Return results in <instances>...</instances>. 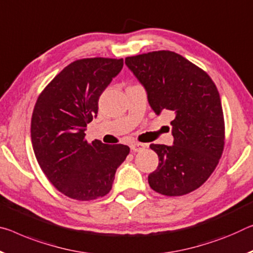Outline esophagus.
Here are the masks:
<instances>
[{
    "instance_id": "34e87169",
    "label": "esophagus",
    "mask_w": 253,
    "mask_h": 253,
    "mask_svg": "<svg viewBox=\"0 0 253 253\" xmlns=\"http://www.w3.org/2000/svg\"><path fill=\"white\" fill-rule=\"evenodd\" d=\"M145 147H146V144H143V143L134 142V143L130 144L131 151H134V152H139V151L144 150V148H145Z\"/></svg>"
}]
</instances>
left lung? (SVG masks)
<instances>
[{"mask_svg":"<svg viewBox=\"0 0 253 253\" xmlns=\"http://www.w3.org/2000/svg\"><path fill=\"white\" fill-rule=\"evenodd\" d=\"M125 64L155 114L174 115L173 145H150L160 161L148 175L150 187L166 196L189 194L210 178L223 153L225 127L217 87L206 72L174 51L131 56Z\"/></svg>","mask_w":253,"mask_h":253,"instance_id":"left-lung-1","label":"left lung"}]
</instances>
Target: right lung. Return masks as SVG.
<instances>
[{"label":"right lung","instance_id":"obj_1","mask_svg":"<svg viewBox=\"0 0 253 253\" xmlns=\"http://www.w3.org/2000/svg\"><path fill=\"white\" fill-rule=\"evenodd\" d=\"M124 59L84 58L71 63L38 97L31 118V143L43 173L67 197L93 200L111 190L129 147L85 139L98 101Z\"/></svg>","mask_w":253,"mask_h":253}]
</instances>
